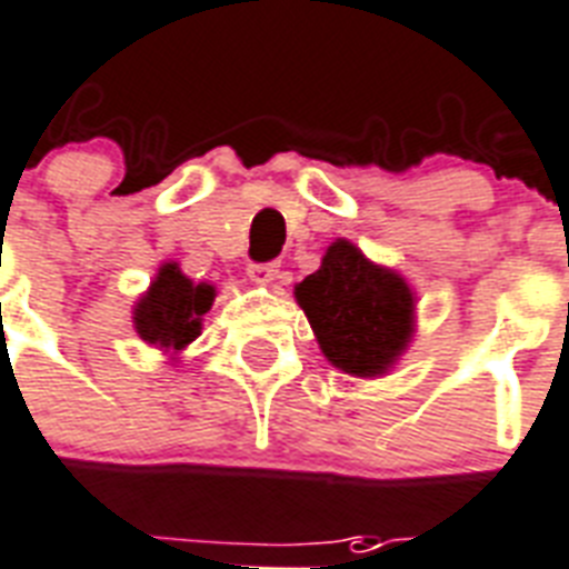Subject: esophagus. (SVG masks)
<instances>
[{
  "instance_id": "obj_1",
  "label": "esophagus",
  "mask_w": 569,
  "mask_h": 569,
  "mask_svg": "<svg viewBox=\"0 0 569 569\" xmlns=\"http://www.w3.org/2000/svg\"><path fill=\"white\" fill-rule=\"evenodd\" d=\"M247 276L256 281V284H272V281L279 279V263H249Z\"/></svg>"
}]
</instances>
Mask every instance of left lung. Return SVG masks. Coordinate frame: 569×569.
<instances>
[{"label": "left lung", "mask_w": 569, "mask_h": 569, "mask_svg": "<svg viewBox=\"0 0 569 569\" xmlns=\"http://www.w3.org/2000/svg\"><path fill=\"white\" fill-rule=\"evenodd\" d=\"M297 302L311 322L322 356L349 376L388 372L413 335V293L399 272L363 258L349 240H335L320 270L297 284Z\"/></svg>", "instance_id": "1"}]
</instances>
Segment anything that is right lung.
I'll use <instances>...</instances> for the list:
<instances>
[{"label": "right lung", "instance_id": "add662e5", "mask_svg": "<svg viewBox=\"0 0 569 569\" xmlns=\"http://www.w3.org/2000/svg\"><path fill=\"white\" fill-rule=\"evenodd\" d=\"M217 290L206 281H193L179 270V263H161L156 281L134 306V329L140 340L163 352H181L199 338L202 317L211 311Z\"/></svg>", "mask_w": 569, "mask_h": 569}]
</instances>
